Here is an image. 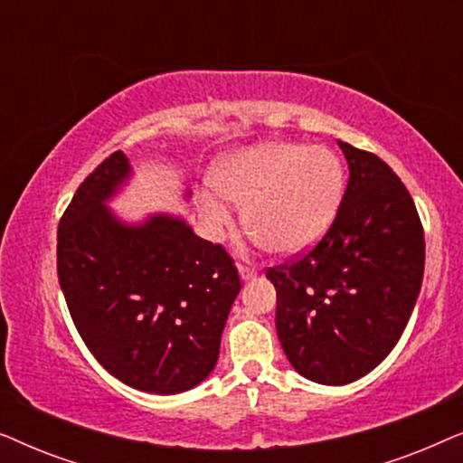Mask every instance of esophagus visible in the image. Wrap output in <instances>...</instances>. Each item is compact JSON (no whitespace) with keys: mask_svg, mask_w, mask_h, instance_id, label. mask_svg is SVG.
I'll use <instances>...</instances> for the list:
<instances>
[{"mask_svg":"<svg viewBox=\"0 0 463 463\" xmlns=\"http://www.w3.org/2000/svg\"><path fill=\"white\" fill-rule=\"evenodd\" d=\"M238 271H240V278H242V280H252V278H257V269L250 268V265L240 263Z\"/></svg>","mask_w":463,"mask_h":463,"instance_id":"esophagus-1","label":"esophagus"}]
</instances>
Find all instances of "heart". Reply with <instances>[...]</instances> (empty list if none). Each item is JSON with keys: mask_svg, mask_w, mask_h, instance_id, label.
I'll return each instance as SVG.
<instances>
[{"mask_svg": "<svg viewBox=\"0 0 463 463\" xmlns=\"http://www.w3.org/2000/svg\"><path fill=\"white\" fill-rule=\"evenodd\" d=\"M221 195L244 204V225L269 250L297 255L318 242L337 213L344 170L326 147L261 143L225 157L214 168ZM208 225L221 233L230 208L214 195L202 198Z\"/></svg>", "mask_w": 463, "mask_h": 463, "instance_id": "1", "label": "heart"}]
</instances>
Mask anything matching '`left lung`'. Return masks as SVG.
I'll use <instances>...</instances> for the list:
<instances>
[{
	"label": "left lung",
	"instance_id": "8db88e82",
	"mask_svg": "<svg viewBox=\"0 0 463 463\" xmlns=\"http://www.w3.org/2000/svg\"><path fill=\"white\" fill-rule=\"evenodd\" d=\"M350 179L331 227L306 255L268 269L282 350L306 379L345 385L371 373L407 326L426 240L388 164L339 141Z\"/></svg>",
	"mask_w": 463,
	"mask_h": 463
}]
</instances>
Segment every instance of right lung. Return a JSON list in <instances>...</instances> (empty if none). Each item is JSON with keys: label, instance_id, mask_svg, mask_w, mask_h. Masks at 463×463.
<instances>
[{"label": "right lung", "instance_id": "obj_1", "mask_svg": "<svg viewBox=\"0 0 463 463\" xmlns=\"http://www.w3.org/2000/svg\"><path fill=\"white\" fill-rule=\"evenodd\" d=\"M130 173L116 151L78 187L59 223V282L80 337L113 377L179 394L217 364L240 276L223 246L183 219L119 221L105 202Z\"/></svg>", "mask_w": 463, "mask_h": 463}]
</instances>
